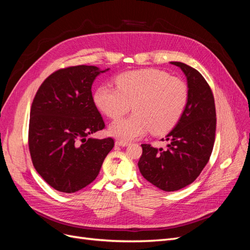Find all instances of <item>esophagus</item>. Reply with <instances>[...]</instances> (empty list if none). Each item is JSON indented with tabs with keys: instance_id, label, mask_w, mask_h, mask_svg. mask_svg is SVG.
Returning <instances> with one entry per match:
<instances>
[{
	"instance_id": "esophagus-1",
	"label": "esophagus",
	"mask_w": 250,
	"mask_h": 250,
	"mask_svg": "<svg viewBox=\"0 0 250 250\" xmlns=\"http://www.w3.org/2000/svg\"><path fill=\"white\" fill-rule=\"evenodd\" d=\"M116 145L117 146H121V147H125L128 145V142H125V141H116Z\"/></svg>"
}]
</instances>
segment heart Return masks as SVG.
I'll return each instance as SVG.
<instances>
[{
    "instance_id": "obj_1",
    "label": "heart",
    "mask_w": 250,
    "mask_h": 250,
    "mask_svg": "<svg viewBox=\"0 0 250 250\" xmlns=\"http://www.w3.org/2000/svg\"><path fill=\"white\" fill-rule=\"evenodd\" d=\"M116 82L117 87L101 85L94 96L97 107L111 120L124 116L132 105L134 113L110 125L109 132L115 137L129 141L150 130L163 134L183 116L188 90L181 79L164 71L145 69L121 74Z\"/></svg>"
}]
</instances>
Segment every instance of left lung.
I'll return each mask as SVG.
<instances>
[{
    "label": "left lung",
    "mask_w": 250,
    "mask_h": 250,
    "mask_svg": "<svg viewBox=\"0 0 250 250\" xmlns=\"http://www.w3.org/2000/svg\"><path fill=\"white\" fill-rule=\"evenodd\" d=\"M171 63L187 76V106L176 126L162 140L168 142L167 148L142 144L138 163L144 178L166 192L180 190L199 176L213 151L217 122L214 95L207 80L192 66Z\"/></svg>",
    "instance_id": "1"
}]
</instances>
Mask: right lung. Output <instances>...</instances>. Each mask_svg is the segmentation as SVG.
I'll list each match as a JSON object with an SVG mask.
<instances>
[{
	"label": "right lung",
	"mask_w": 250,
	"mask_h": 250,
	"mask_svg": "<svg viewBox=\"0 0 250 250\" xmlns=\"http://www.w3.org/2000/svg\"><path fill=\"white\" fill-rule=\"evenodd\" d=\"M108 70V69H107ZM94 65L59 69L37 89L30 110L28 145L37 173L55 190L75 193L96 179L112 138L88 139L105 128L94 102Z\"/></svg>",
	"instance_id": "right-lung-1"
}]
</instances>
